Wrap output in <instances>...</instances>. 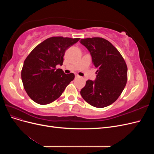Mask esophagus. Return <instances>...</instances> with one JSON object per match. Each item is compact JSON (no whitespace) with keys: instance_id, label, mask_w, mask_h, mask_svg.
<instances>
[{"instance_id":"obj_1","label":"esophagus","mask_w":154,"mask_h":154,"mask_svg":"<svg viewBox=\"0 0 154 154\" xmlns=\"http://www.w3.org/2000/svg\"><path fill=\"white\" fill-rule=\"evenodd\" d=\"M79 76H79L77 73H76V74H75V77H76V78H78Z\"/></svg>"}]
</instances>
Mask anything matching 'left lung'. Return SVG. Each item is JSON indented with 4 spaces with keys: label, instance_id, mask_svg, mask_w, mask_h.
I'll list each match as a JSON object with an SVG mask.
<instances>
[{
    "label": "left lung",
    "instance_id": "1",
    "mask_svg": "<svg viewBox=\"0 0 154 154\" xmlns=\"http://www.w3.org/2000/svg\"><path fill=\"white\" fill-rule=\"evenodd\" d=\"M97 69L94 81L88 80L80 91L85 101L97 108L112 104L122 94L127 82V66L122 54L110 42L94 37L81 39Z\"/></svg>",
    "mask_w": 154,
    "mask_h": 154
}]
</instances>
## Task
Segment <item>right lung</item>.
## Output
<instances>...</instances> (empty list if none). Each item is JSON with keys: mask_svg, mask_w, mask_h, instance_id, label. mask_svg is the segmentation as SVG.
Wrapping results in <instances>:
<instances>
[{"mask_svg": "<svg viewBox=\"0 0 154 154\" xmlns=\"http://www.w3.org/2000/svg\"><path fill=\"white\" fill-rule=\"evenodd\" d=\"M80 38L54 36L38 44L27 56L21 72L24 89L36 103L47 105L62 95L74 74H66L56 66H62L66 51Z\"/></svg>", "mask_w": 154, "mask_h": 154, "instance_id": "1", "label": "right lung"}]
</instances>
